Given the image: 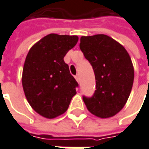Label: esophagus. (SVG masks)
Instances as JSON below:
<instances>
[{
  "label": "esophagus",
  "mask_w": 149,
  "mask_h": 149,
  "mask_svg": "<svg viewBox=\"0 0 149 149\" xmlns=\"http://www.w3.org/2000/svg\"><path fill=\"white\" fill-rule=\"evenodd\" d=\"M75 78H76V80L77 81V83H79V81H80V77H79V75H76V76H75Z\"/></svg>",
  "instance_id": "esophagus-1"
}]
</instances>
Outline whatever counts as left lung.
<instances>
[{
	"label": "left lung",
	"instance_id": "1",
	"mask_svg": "<svg viewBox=\"0 0 149 149\" xmlns=\"http://www.w3.org/2000/svg\"><path fill=\"white\" fill-rule=\"evenodd\" d=\"M79 47L95 72V90L83 96L88 110L99 118L117 114L128 100L134 68L125 48L107 35L82 36Z\"/></svg>",
	"mask_w": 149,
	"mask_h": 149
}]
</instances>
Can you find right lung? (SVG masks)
I'll return each instance as SVG.
<instances>
[{
	"label": "right lung",
	"instance_id": "right-lung-1",
	"mask_svg": "<svg viewBox=\"0 0 149 149\" xmlns=\"http://www.w3.org/2000/svg\"><path fill=\"white\" fill-rule=\"evenodd\" d=\"M77 41V36L49 34L26 56L22 76L24 92L31 107L45 118L64 113L76 95L78 84L64 57Z\"/></svg>",
	"mask_w": 149,
	"mask_h": 149
}]
</instances>
